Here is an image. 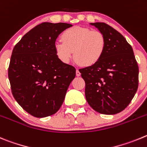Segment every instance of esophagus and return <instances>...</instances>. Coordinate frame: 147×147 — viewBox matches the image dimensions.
<instances>
[{"mask_svg":"<svg viewBox=\"0 0 147 147\" xmlns=\"http://www.w3.org/2000/svg\"><path fill=\"white\" fill-rule=\"evenodd\" d=\"M76 75L78 77H79L80 75V71L78 70V69H77V70H76Z\"/></svg>","mask_w":147,"mask_h":147,"instance_id":"34e87169","label":"esophagus"}]
</instances>
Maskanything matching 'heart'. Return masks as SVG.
<instances>
[{
  "instance_id": "heart-1",
  "label": "heart",
  "mask_w": 147,
  "mask_h": 147,
  "mask_svg": "<svg viewBox=\"0 0 147 147\" xmlns=\"http://www.w3.org/2000/svg\"><path fill=\"white\" fill-rule=\"evenodd\" d=\"M61 40L55 43V52L59 59L68 63L72 57L83 67L96 64L106 49V38L99 31L88 28L73 27L64 31Z\"/></svg>"
}]
</instances>
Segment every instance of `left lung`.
I'll return each instance as SVG.
<instances>
[{
  "instance_id": "obj_1",
  "label": "left lung",
  "mask_w": 147,
  "mask_h": 147,
  "mask_svg": "<svg viewBox=\"0 0 147 147\" xmlns=\"http://www.w3.org/2000/svg\"><path fill=\"white\" fill-rule=\"evenodd\" d=\"M106 38V49L96 64L80 69L86 99L94 111L116 114L127 107L138 86V66L131 45L105 22H94Z\"/></svg>"
}]
</instances>
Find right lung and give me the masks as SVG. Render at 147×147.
I'll list each match as a JSON object with an SVG mask.
<instances>
[{
	"mask_svg": "<svg viewBox=\"0 0 147 147\" xmlns=\"http://www.w3.org/2000/svg\"><path fill=\"white\" fill-rule=\"evenodd\" d=\"M72 25L42 22L22 36L13 49L8 76L12 94L34 117L54 114L64 102L76 70L55 52L59 34Z\"/></svg>",
	"mask_w": 147,
	"mask_h": 147,
	"instance_id": "1",
	"label": "right lung"
}]
</instances>
